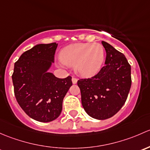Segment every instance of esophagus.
Returning a JSON list of instances; mask_svg holds the SVG:
<instances>
[{"label": "esophagus", "mask_w": 150, "mask_h": 150, "mask_svg": "<svg viewBox=\"0 0 150 150\" xmlns=\"http://www.w3.org/2000/svg\"><path fill=\"white\" fill-rule=\"evenodd\" d=\"M77 78H76V77L73 76L72 77V82H73V84H76V83L77 82Z\"/></svg>", "instance_id": "1"}]
</instances>
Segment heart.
<instances>
[{"label":"heart","mask_w":150,"mask_h":150,"mask_svg":"<svg viewBox=\"0 0 150 150\" xmlns=\"http://www.w3.org/2000/svg\"><path fill=\"white\" fill-rule=\"evenodd\" d=\"M60 58L65 64L74 66L81 76H91L100 70L105 59V50L99 43H75L63 49Z\"/></svg>","instance_id":"1"}]
</instances>
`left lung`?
Returning a JSON list of instances; mask_svg holds the SVG:
<instances>
[{"instance_id":"left-lung-1","label":"left lung","mask_w":150,"mask_h":150,"mask_svg":"<svg viewBox=\"0 0 150 150\" xmlns=\"http://www.w3.org/2000/svg\"><path fill=\"white\" fill-rule=\"evenodd\" d=\"M102 44L105 65L96 75L77 81L84 110L98 120L111 118L121 110L132 86L131 66L126 57L106 42Z\"/></svg>"}]
</instances>
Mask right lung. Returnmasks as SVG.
I'll use <instances>...</instances> for the list:
<instances>
[{
  "mask_svg": "<svg viewBox=\"0 0 150 150\" xmlns=\"http://www.w3.org/2000/svg\"><path fill=\"white\" fill-rule=\"evenodd\" d=\"M58 44L37 45L21 54L12 74L18 105L32 119L50 122L62 110L65 95L72 85L71 76L55 77L47 70L54 61Z\"/></svg>",
  "mask_w": 150,
  "mask_h": 150,
  "instance_id": "1",
  "label": "right lung"
}]
</instances>
